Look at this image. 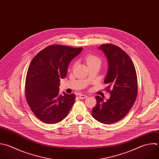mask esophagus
<instances>
[{"label":"esophagus","instance_id":"34e87169","mask_svg":"<svg viewBox=\"0 0 159 159\" xmlns=\"http://www.w3.org/2000/svg\"><path fill=\"white\" fill-rule=\"evenodd\" d=\"M79 98H80V99H85L87 97V96L86 95H83V94L79 95Z\"/></svg>","mask_w":159,"mask_h":159}]
</instances>
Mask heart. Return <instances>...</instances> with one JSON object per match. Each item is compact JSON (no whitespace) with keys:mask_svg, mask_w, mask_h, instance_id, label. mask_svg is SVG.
I'll use <instances>...</instances> for the list:
<instances>
[{"mask_svg":"<svg viewBox=\"0 0 159 159\" xmlns=\"http://www.w3.org/2000/svg\"><path fill=\"white\" fill-rule=\"evenodd\" d=\"M84 60L88 66L94 64H100L101 63L100 59L98 56H97L94 54H87L85 57Z\"/></svg>","mask_w":159,"mask_h":159,"instance_id":"heart-1","label":"heart"}]
</instances>
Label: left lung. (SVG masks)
Masks as SVG:
<instances>
[{
    "label": "left lung",
    "instance_id": "8db88e82",
    "mask_svg": "<svg viewBox=\"0 0 159 159\" xmlns=\"http://www.w3.org/2000/svg\"><path fill=\"white\" fill-rule=\"evenodd\" d=\"M108 61V70L104 80L108 85L110 98L107 101L97 96V105L92 116L98 121L109 125L123 119L133 106L138 95V80L134 64L120 47L102 44L99 48Z\"/></svg>",
    "mask_w": 159,
    "mask_h": 159
}]
</instances>
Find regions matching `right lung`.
<instances>
[{"instance_id": "obj_1", "label": "right lung", "mask_w": 159, "mask_h": 159, "mask_svg": "<svg viewBox=\"0 0 159 159\" xmlns=\"http://www.w3.org/2000/svg\"><path fill=\"white\" fill-rule=\"evenodd\" d=\"M82 49L51 45L41 50L31 61L26 77V99L33 113L41 121L59 123L72 107L75 95L59 94V82L66 77L69 63Z\"/></svg>"}]
</instances>
